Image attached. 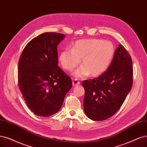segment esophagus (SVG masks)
Returning <instances> with one entry per match:
<instances>
[{
	"label": "esophagus",
	"mask_w": 147,
	"mask_h": 147,
	"mask_svg": "<svg viewBox=\"0 0 147 147\" xmlns=\"http://www.w3.org/2000/svg\"><path fill=\"white\" fill-rule=\"evenodd\" d=\"M72 84H73L74 86H77V85L80 84V82L79 80H78L77 79H75V80H74L73 81Z\"/></svg>",
	"instance_id": "34e87169"
}]
</instances>
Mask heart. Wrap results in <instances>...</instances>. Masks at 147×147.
Segmentation results:
<instances>
[{
  "instance_id": "1",
  "label": "heart",
  "mask_w": 147,
  "mask_h": 147,
  "mask_svg": "<svg viewBox=\"0 0 147 147\" xmlns=\"http://www.w3.org/2000/svg\"><path fill=\"white\" fill-rule=\"evenodd\" d=\"M114 52V45L110 41L83 39L76 42L72 49H64L59 54V61L64 69L72 71L82 59V66L75 72L76 77L83 78L89 74L91 77H97L107 70Z\"/></svg>"
}]
</instances>
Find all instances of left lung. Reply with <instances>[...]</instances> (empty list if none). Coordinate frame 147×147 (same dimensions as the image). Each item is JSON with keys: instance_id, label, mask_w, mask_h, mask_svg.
Here are the masks:
<instances>
[{"instance_id": "1", "label": "left lung", "mask_w": 147, "mask_h": 147, "mask_svg": "<svg viewBox=\"0 0 147 147\" xmlns=\"http://www.w3.org/2000/svg\"><path fill=\"white\" fill-rule=\"evenodd\" d=\"M133 69L131 56L119 44L106 71L97 78L82 82L85 94V114L102 121L112 117L122 106L133 85Z\"/></svg>"}]
</instances>
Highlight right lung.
Masks as SVG:
<instances>
[{
    "label": "right lung",
    "instance_id": "obj_1",
    "mask_svg": "<svg viewBox=\"0 0 147 147\" xmlns=\"http://www.w3.org/2000/svg\"><path fill=\"white\" fill-rule=\"evenodd\" d=\"M63 34L46 32L25 47L18 63V86L28 108L38 116L58 112L72 80L58 65L57 46Z\"/></svg>",
    "mask_w": 147,
    "mask_h": 147
}]
</instances>
